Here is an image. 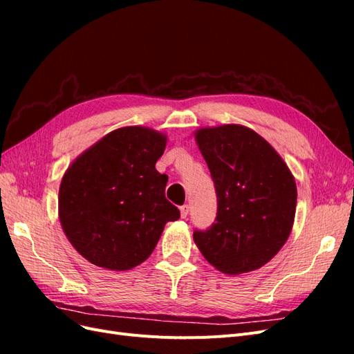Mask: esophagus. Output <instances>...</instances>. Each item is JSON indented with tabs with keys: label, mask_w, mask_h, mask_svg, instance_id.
Masks as SVG:
<instances>
[{
	"label": "esophagus",
	"mask_w": 354,
	"mask_h": 354,
	"mask_svg": "<svg viewBox=\"0 0 354 354\" xmlns=\"http://www.w3.org/2000/svg\"><path fill=\"white\" fill-rule=\"evenodd\" d=\"M180 216H181V218H186L189 216V205L180 207Z\"/></svg>",
	"instance_id": "obj_1"
}]
</instances>
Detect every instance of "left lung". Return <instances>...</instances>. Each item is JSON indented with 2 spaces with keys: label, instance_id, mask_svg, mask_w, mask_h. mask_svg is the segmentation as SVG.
<instances>
[{
  "label": "left lung",
  "instance_id": "left-lung-1",
  "mask_svg": "<svg viewBox=\"0 0 354 354\" xmlns=\"http://www.w3.org/2000/svg\"><path fill=\"white\" fill-rule=\"evenodd\" d=\"M217 195V217L194 232L205 260L217 270L241 274L260 269L279 252L292 229L297 187L274 149L242 125L196 131Z\"/></svg>",
  "mask_w": 354,
  "mask_h": 354
}]
</instances>
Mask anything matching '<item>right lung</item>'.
I'll return each mask as SVG.
<instances>
[{
  "instance_id": "add662e5",
  "label": "right lung",
  "mask_w": 354,
  "mask_h": 354,
  "mask_svg": "<svg viewBox=\"0 0 354 354\" xmlns=\"http://www.w3.org/2000/svg\"><path fill=\"white\" fill-rule=\"evenodd\" d=\"M167 138L143 127L104 136L68 168L59 217L84 259L109 270H130L152 254L180 211L165 198L167 174L155 164Z\"/></svg>"
}]
</instances>
